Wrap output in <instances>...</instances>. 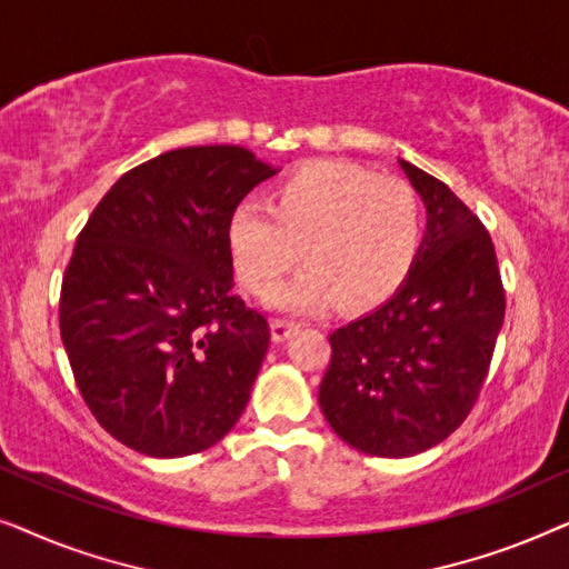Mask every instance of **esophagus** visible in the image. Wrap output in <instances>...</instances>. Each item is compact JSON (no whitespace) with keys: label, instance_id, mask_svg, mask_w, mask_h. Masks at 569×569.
Returning a JSON list of instances; mask_svg holds the SVG:
<instances>
[{"label":"esophagus","instance_id":"obj_1","mask_svg":"<svg viewBox=\"0 0 569 569\" xmlns=\"http://www.w3.org/2000/svg\"><path fill=\"white\" fill-rule=\"evenodd\" d=\"M271 339L274 341H284L290 339L295 331H298V323L295 321H284V318H271Z\"/></svg>","mask_w":569,"mask_h":569}]
</instances>
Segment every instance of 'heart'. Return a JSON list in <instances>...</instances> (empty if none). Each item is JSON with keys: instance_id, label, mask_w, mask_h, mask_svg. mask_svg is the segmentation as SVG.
<instances>
[{"instance_id": "b5f03b06", "label": "heart", "mask_w": 569, "mask_h": 569, "mask_svg": "<svg viewBox=\"0 0 569 569\" xmlns=\"http://www.w3.org/2000/svg\"><path fill=\"white\" fill-rule=\"evenodd\" d=\"M417 191L349 162L316 160L271 186L267 209L243 204L228 220V248L248 292L269 298L295 263L277 306L313 310L339 300L372 308L391 298L422 251Z\"/></svg>"}]
</instances>
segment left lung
Here are the masks:
<instances>
[{"label": "left lung", "mask_w": 569, "mask_h": 569, "mask_svg": "<svg viewBox=\"0 0 569 569\" xmlns=\"http://www.w3.org/2000/svg\"><path fill=\"white\" fill-rule=\"evenodd\" d=\"M399 166L427 207L422 251L391 300L331 333L318 388L331 430L380 458L422 453L469 417L505 318L485 224L438 178Z\"/></svg>", "instance_id": "1"}]
</instances>
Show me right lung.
Returning <instances> with one entry per match:
<instances>
[{
	"label": "right lung",
	"instance_id": "1",
	"mask_svg": "<svg viewBox=\"0 0 569 569\" xmlns=\"http://www.w3.org/2000/svg\"><path fill=\"white\" fill-rule=\"evenodd\" d=\"M274 173L238 144L162 152L123 173L77 236L61 341L92 417L137 453H199L243 415L271 333L230 292L228 220Z\"/></svg>",
	"mask_w": 569,
	"mask_h": 569
}]
</instances>
